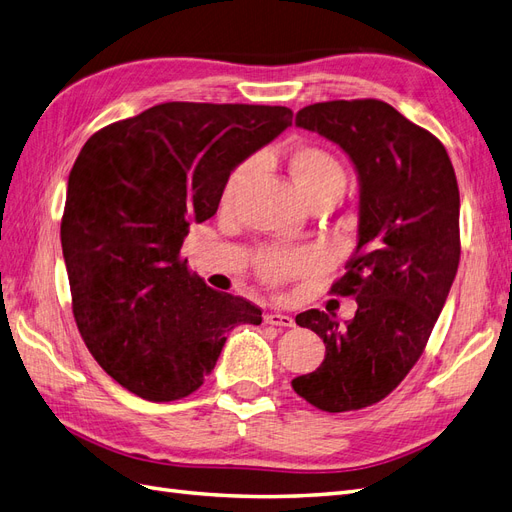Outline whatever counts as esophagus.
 <instances>
[{"label":"esophagus","instance_id":"34e87169","mask_svg":"<svg viewBox=\"0 0 512 512\" xmlns=\"http://www.w3.org/2000/svg\"><path fill=\"white\" fill-rule=\"evenodd\" d=\"M265 322L271 324V327H294V320L292 316L280 314V312H271L265 316Z\"/></svg>","mask_w":512,"mask_h":512}]
</instances>
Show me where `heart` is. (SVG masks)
Listing matches in <instances>:
<instances>
[{
  "label": "heart",
  "mask_w": 512,
  "mask_h": 512,
  "mask_svg": "<svg viewBox=\"0 0 512 512\" xmlns=\"http://www.w3.org/2000/svg\"><path fill=\"white\" fill-rule=\"evenodd\" d=\"M288 170L299 194L312 203V200L344 190L346 173L331 151L318 145H301L288 153ZM254 173V162L239 164L226 181L224 203H232L241 192L247 179ZM320 267V256L312 250H271L260 256V275L271 284H280L290 277L312 273Z\"/></svg>",
  "instance_id": "1"
}]
</instances>
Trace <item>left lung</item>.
Masks as SVG:
<instances>
[{"label":"left lung","instance_id":"left-lung-1","mask_svg":"<svg viewBox=\"0 0 512 512\" xmlns=\"http://www.w3.org/2000/svg\"><path fill=\"white\" fill-rule=\"evenodd\" d=\"M339 145L359 177V235L331 292L356 299L344 327L307 309L327 346L292 389L324 412L384 399L423 354L459 267V188L444 145L382 100L309 104L294 119Z\"/></svg>","mask_w":512,"mask_h":512}]
</instances>
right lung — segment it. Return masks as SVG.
Returning a JSON list of instances; mask_svg holds the SVG:
<instances>
[{"mask_svg": "<svg viewBox=\"0 0 512 512\" xmlns=\"http://www.w3.org/2000/svg\"><path fill=\"white\" fill-rule=\"evenodd\" d=\"M292 123L286 106L164 102L89 138L68 177L61 250L89 352L149 401L194 393L243 297L209 288L181 258L190 226L218 211L232 170Z\"/></svg>", "mask_w": 512, "mask_h": 512, "instance_id": "obj_1", "label": "right lung"}]
</instances>
